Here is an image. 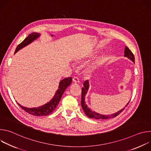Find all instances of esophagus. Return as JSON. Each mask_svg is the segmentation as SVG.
Here are the masks:
<instances>
[{
	"instance_id": "34e87169",
	"label": "esophagus",
	"mask_w": 151,
	"mask_h": 151,
	"mask_svg": "<svg viewBox=\"0 0 151 151\" xmlns=\"http://www.w3.org/2000/svg\"><path fill=\"white\" fill-rule=\"evenodd\" d=\"M73 81L74 82H75V83H78V82H79V78L78 77L74 76L73 78Z\"/></svg>"
}]
</instances>
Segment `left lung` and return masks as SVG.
I'll return each mask as SVG.
<instances>
[{
  "label": "left lung",
  "instance_id": "8db88e82",
  "mask_svg": "<svg viewBox=\"0 0 151 151\" xmlns=\"http://www.w3.org/2000/svg\"><path fill=\"white\" fill-rule=\"evenodd\" d=\"M124 56L127 57V58H128L130 60H131L134 63L135 59H134V54H133V52L130 51V50L127 47H125V50H124ZM89 88V82L87 80L83 82V87L82 88V96H81V106L82 109L85 112V114H86L87 116H88L90 118H93V119H109V118H115L116 116H117L118 115H119L124 109L125 107L127 106V105L130 103V100L128 101V103L127 104V105L122 108L121 110H120L119 111L117 112L116 113H115L114 114L112 115H101L99 114L98 113H96L93 111H91L89 107L87 106V105L85 104V97L86 94H87L88 90Z\"/></svg>",
  "mask_w": 151,
  "mask_h": 151
}]
</instances>
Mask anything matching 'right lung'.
I'll list each match as a JSON object with an SVG mask.
<instances>
[{"mask_svg": "<svg viewBox=\"0 0 151 151\" xmlns=\"http://www.w3.org/2000/svg\"><path fill=\"white\" fill-rule=\"evenodd\" d=\"M40 34L38 33H32L30 34L22 42L19 44L15 51V53H16L18 50L23 48L26 45L30 44L36 38L39 37ZM72 81V78L71 77H69L67 78L61 80L59 83L58 88L55 93V96L52 98V99L48 102V103L40 106L39 107H33V108H29V107H26L20 105L18 103V104L22 108L24 111H25L28 114L36 116H47L50 114H51L58 106L61 98L66 89L70 85Z\"/></svg>", "mask_w": 151, "mask_h": 151, "instance_id": "add662e5", "label": "right lung"}]
</instances>
